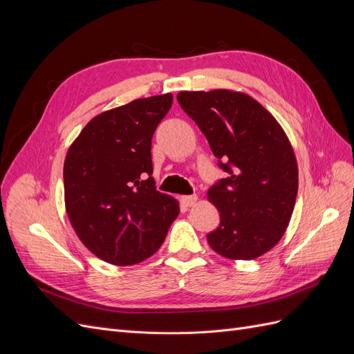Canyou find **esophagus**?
Returning <instances> with one entry per match:
<instances>
[{
	"mask_svg": "<svg viewBox=\"0 0 354 354\" xmlns=\"http://www.w3.org/2000/svg\"><path fill=\"white\" fill-rule=\"evenodd\" d=\"M196 202H198V196L196 195L181 196V203H183V205H186V207H194Z\"/></svg>",
	"mask_w": 354,
	"mask_h": 354,
	"instance_id": "esophagus-1",
	"label": "esophagus"
}]
</instances>
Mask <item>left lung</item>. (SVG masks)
Masks as SVG:
<instances>
[{
	"instance_id": "obj_1",
	"label": "left lung",
	"mask_w": 354,
	"mask_h": 354,
	"mask_svg": "<svg viewBox=\"0 0 354 354\" xmlns=\"http://www.w3.org/2000/svg\"><path fill=\"white\" fill-rule=\"evenodd\" d=\"M177 102L205 134L229 177L208 189L220 226L207 234L229 260H252L286 232L298 192L291 142L276 118L250 94L227 88L180 91Z\"/></svg>"
}]
</instances>
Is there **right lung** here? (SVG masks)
<instances>
[{"instance_id": "add662e5", "label": "right lung", "mask_w": 354, "mask_h": 354, "mask_svg": "<svg viewBox=\"0 0 354 354\" xmlns=\"http://www.w3.org/2000/svg\"><path fill=\"white\" fill-rule=\"evenodd\" d=\"M173 94L137 99L94 116L68 149L65 208L80 241L100 260L133 266L153 255L178 212L152 176V137Z\"/></svg>"}]
</instances>
